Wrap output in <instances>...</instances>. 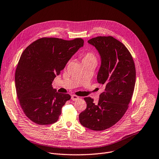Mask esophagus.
<instances>
[{"label": "esophagus", "instance_id": "esophagus-1", "mask_svg": "<svg viewBox=\"0 0 159 159\" xmlns=\"http://www.w3.org/2000/svg\"><path fill=\"white\" fill-rule=\"evenodd\" d=\"M71 100H73V101H76V100L79 99V97L76 96V95H72L71 97Z\"/></svg>", "mask_w": 159, "mask_h": 159}]
</instances>
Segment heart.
I'll return each instance as SVG.
<instances>
[{"label": "heart", "instance_id": "obj_1", "mask_svg": "<svg viewBox=\"0 0 159 159\" xmlns=\"http://www.w3.org/2000/svg\"><path fill=\"white\" fill-rule=\"evenodd\" d=\"M82 63H97V57L93 52H88L85 53L82 57Z\"/></svg>", "mask_w": 159, "mask_h": 159}]
</instances>
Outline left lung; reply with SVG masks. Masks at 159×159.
Returning a JSON list of instances; mask_svg holds the SVG:
<instances>
[{"instance_id": "1", "label": "left lung", "mask_w": 159, "mask_h": 159, "mask_svg": "<svg viewBox=\"0 0 159 159\" xmlns=\"http://www.w3.org/2000/svg\"><path fill=\"white\" fill-rule=\"evenodd\" d=\"M88 43L98 51L101 57L97 80L105 88L98 104L85 97L87 108L79 114V121L93 131H103L123 117L133 94L136 68L133 57L122 42L111 36H99Z\"/></svg>"}]
</instances>
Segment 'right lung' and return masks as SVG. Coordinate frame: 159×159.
Returning a JSON list of instances; mask_svg holds the SVG:
<instances>
[{
    "label": "right lung",
    "mask_w": 159,
    "mask_h": 159,
    "mask_svg": "<svg viewBox=\"0 0 159 159\" xmlns=\"http://www.w3.org/2000/svg\"><path fill=\"white\" fill-rule=\"evenodd\" d=\"M83 45L80 38L45 37L34 42L22 53L15 72L16 90L23 112L32 122L49 125L58 120L71 96L57 93L52 83Z\"/></svg>",
    "instance_id": "obj_1"
}]
</instances>
